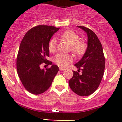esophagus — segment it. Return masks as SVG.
<instances>
[{"label":"esophagus","mask_w":122,"mask_h":122,"mask_svg":"<svg viewBox=\"0 0 122 122\" xmlns=\"http://www.w3.org/2000/svg\"><path fill=\"white\" fill-rule=\"evenodd\" d=\"M66 70V68H62V67H60V71H64V70Z\"/></svg>","instance_id":"obj_1"}]
</instances>
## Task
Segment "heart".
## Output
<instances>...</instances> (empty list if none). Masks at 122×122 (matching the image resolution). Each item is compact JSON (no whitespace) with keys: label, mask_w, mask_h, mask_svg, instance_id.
Here are the masks:
<instances>
[{"label":"heart","mask_w":122,"mask_h":122,"mask_svg":"<svg viewBox=\"0 0 122 122\" xmlns=\"http://www.w3.org/2000/svg\"><path fill=\"white\" fill-rule=\"evenodd\" d=\"M60 39L68 42L70 45V50L75 56H81L86 52L87 44L84 40L80 39L77 33L72 30H67L58 35ZM48 50L50 53L54 54L56 51V41L51 39L48 42ZM72 61V56L64 54H59L54 58V62L61 67H66Z\"/></svg>","instance_id":"obj_1"}]
</instances>
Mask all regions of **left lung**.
I'll return each instance as SVG.
<instances>
[{
	"label": "left lung",
	"instance_id": "1",
	"mask_svg": "<svg viewBox=\"0 0 122 122\" xmlns=\"http://www.w3.org/2000/svg\"><path fill=\"white\" fill-rule=\"evenodd\" d=\"M81 28L88 36V46L81 60L74 65L78 71H73V76L69 80L70 88L80 96L93 94L98 88L104 75L105 58L102 44L96 34L82 26ZM82 71L79 74L80 70Z\"/></svg>",
	"mask_w": 122,
	"mask_h": 122
}]
</instances>
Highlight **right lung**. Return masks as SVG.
I'll list each match as a JSON object with an SVG mask.
<instances>
[{"mask_svg": "<svg viewBox=\"0 0 122 122\" xmlns=\"http://www.w3.org/2000/svg\"><path fill=\"white\" fill-rule=\"evenodd\" d=\"M59 29L53 26L38 25L29 29L20 42L17 72L25 89L32 94L38 95L46 92L59 71L56 65L45 70L40 68L41 63L52 64L47 60L50 56L48 42Z\"/></svg>", "mask_w": 122, "mask_h": 122, "instance_id": "obj_1", "label": "right lung"}]
</instances>
